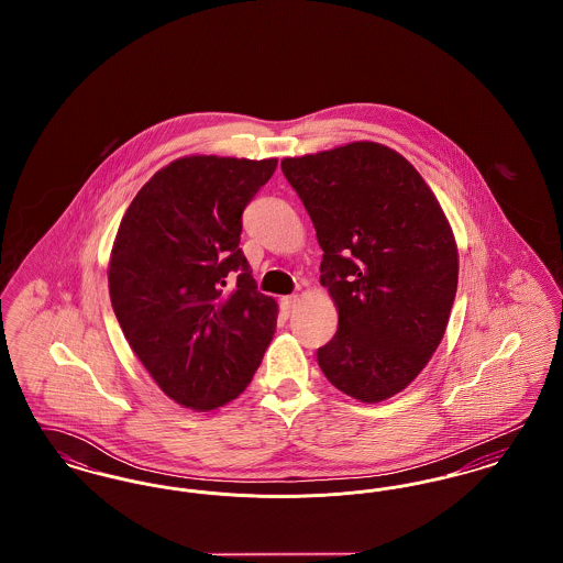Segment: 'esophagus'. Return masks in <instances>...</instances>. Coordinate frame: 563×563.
I'll list each match as a JSON object with an SVG mask.
<instances>
[{
    "label": "esophagus",
    "instance_id": "obj_1",
    "mask_svg": "<svg viewBox=\"0 0 563 563\" xmlns=\"http://www.w3.org/2000/svg\"><path fill=\"white\" fill-rule=\"evenodd\" d=\"M295 301H297V297H295V295H287V297H283V299H280V312H283V317H289V314H291Z\"/></svg>",
    "mask_w": 563,
    "mask_h": 563
}]
</instances>
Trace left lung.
Here are the masks:
<instances>
[{
	"label": "left lung",
	"mask_w": 563,
	"mask_h": 563,
	"mask_svg": "<svg viewBox=\"0 0 563 563\" xmlns=\"http://www.w3.org/2000/svg\"><path fill=\"white\" fill-rule=\"evenodd\" d=\"M322 249L338 331L317 352L324 377L361 402L407 388L448 329L457 244L437 196L399 152L354 141L280 162Z\"/></svg>",
	"instance_id": "left-lung-1"
}]
</instances>
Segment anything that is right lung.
I'll list each match as a JSON object with an SVG mask.
<instances>
[{"mask_svg":"<svg viewBox=\"0 0 563 563\" xmlns=\"http://www.w3.org/2000/svg\"><path fill=\"white\" fill-rule=\"evenodd\" d=\"M278 161L184 156L161 168L120 221L109 297L129 346L162 393L194 411L236 399L257 372L278 303L242 255V211ZM241 271L238 287L224 278Z\"/></svg>","mask_w":563,"mask_h":563,"instance_id":"add662e5","label":"right lung"}]
</instances>
